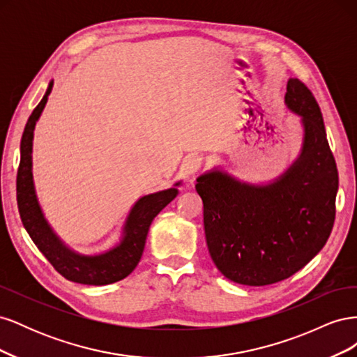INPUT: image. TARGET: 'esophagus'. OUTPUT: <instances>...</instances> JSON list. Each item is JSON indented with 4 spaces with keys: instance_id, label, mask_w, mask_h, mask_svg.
<instances>
[{
    "instance_id": "esophagus-1",
    "label": "esophagus",
    "mask_w": 357,
    "mask_h": 357,
    "mask_svg": "<svg viewBox=\"0 0 357 357\" xmlns=\"http://www.w3.org/2000/svg\"><path fill=\"white\" fill-rule=\"evenodd\" d=\"M201 165H202V158L192 155V156H188L185 162H183V169H185L188 176H193L201 168Z\"/></svg>"
}]
</instances>
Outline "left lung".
Instances as JSON below:
<instances>
[{"mask_svg": "<svg viewBox=\"0 0 357 357\" xmlns=\"http://www.w3.org/2000/svg\"><path fill=\"white\" fill-rule=\"evenodd\" d=\"M286 107L304 129L299 156L282 176L252 185L213 168L197 178L214 265L231 282L266 286L294 275L326 244L338 171L320 107L307 86L289 79Z\"/></svg>", "mask_w": 357, "mask_h": 357, "instance_id": "8db88e82", "label": "left lung"}]
</instances>
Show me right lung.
<instances>
[{"label": "right lung", "mask_w": 357, "mask_h": 357, "mask_svg": "<svg viewBox=\"0 0 357 357\" xmlns=\"http://www.w3.org/2000/svg\"><path fill=\"white\" fill-rule=\"evenodd\" d=\"M53 88V80L49 83L47 91L40 104L29 116L25 131L20 142V164L17 169L16 193L17 207L22 223L31 240L38 250L45 255L47 261L56 271L70 282L104 286L119 282L131 274L142 259L147 232L156 215L178 195L177 181L174 186L149 193L139 198L129 211L125 220L121 241L110 250L98 255H82L73 250L63 243L45 218L32 178V139H34L36 123L45 110L49 95Z\"/></svg>", "instance_id": "right-lung-1"}]
</instances>
